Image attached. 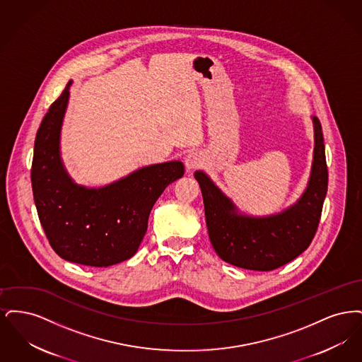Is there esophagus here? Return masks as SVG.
<instances>
[{
    "label": "esophagus",
    "mask_w": 362,
    "mask_h": 362,
    "mask_svg": "<svg viewBox=\"0 0 362 362\" xmlns=\"http://www.w3.org/2000/svg\"><path fill=\"white\" fill-rule=\"evenodd\" d=\"M204 164V156L198 152H191L189 155L185 157V165L187 171H192L199 168Z\"/></svg>",
    "instance_id": "34e87169"
}]
</instances>
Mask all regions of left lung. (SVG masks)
Instances as JSON below:
<instances>
[{
	"label": "left lung",
	"instance_id": "1",
	"mask_svg": "<svg viewBox=\"0 0 362 362\" xmlns=\"http://www.w3.org/2000/svg\"><path fill=\"white\" fill-rule=\"evenodd\" d=\"M313 123V160L310 180L292 206L255 217L238 206L204 171H195L204 197L207 232L217 255L247 270L270 272L303 254L313 239L327 194L328 171L322 124Z\"/></svg>",
	"mask_w": 362,
	"mask_h": 362
}]
</instances>
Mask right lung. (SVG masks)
Masks as SVG:
<instances>
[{
  "mask_svg": "<svg viewBox=\"0 0 362 362\" xmlns=\"http://www.w3.org/2000/svg\"><path fill=\"white\" fill-rule=\"evenodd\" d=\"M71 80L36 133L31 182L35 206L52 250L65 260L107 267L132 258L158 197L185 173L182 161L139 168L99 189L77 185L61 158L59 139Z\"/></svg>",
  "mask_w": 362,
  "mask_h": 362,
  "instance_id": "1",
  "label": "right lung"
}]
</instances>
